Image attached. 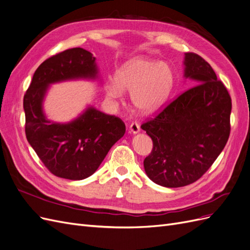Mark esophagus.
<instances>
[{"mask_svg":"<svg viewBox=\"0 0 250 250\" xmlns=\"http://www.w3.org/2000/svg\"><path fill=\"white\" fill-rule=\"evenodd\" d=\"M129 129H130V131H131L133 134H137V133H139V132L141 131V127H140V125H139L137 122H132V123L130 124Z\"/></svg>","mask_w":250,"mask_h":250,"instance_id":"1","label":"esophagus"}]
</instances>
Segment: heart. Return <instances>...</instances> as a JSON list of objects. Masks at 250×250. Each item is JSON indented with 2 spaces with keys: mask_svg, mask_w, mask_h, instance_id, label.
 I'll return each instance as SVG.
<instances>
[{
  "mask_svg": "<svg viewBox=\"0 0 250 250\" xmlns=\"http://www.w3.org/2000/svg\"><path fill=\"white\" fill-rule=\"evenodd\" d=\"M175 82V74L170 63L148 57H135L121 65L116 80L106 83L110 98H120L123 90L131 93L133 107L142 115L160 109L168 100Z\"/></svg>",
  "mask_w": 250,
  "mask_h": 250,
  "instance_id": "b5f03b06",
  "label": "heart"
}]
</instances>
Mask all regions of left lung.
Instances as JSON below:
<instances>
[{"label": "left lung", "instance_id": "1", "mask_svg": "<svg viewBox=\"0 0 250 250\" xmlns=\"http://www.w3.org/2000/svg\"><path fill=\"white\" fill-rule=\"evenodd\" d=\"M184 65V77L194 86L141 126L153 142L144 161L145 172L166 188L199 179L222 152L230 132L231 99L223 83L195 53H186Z\"/></svg>", "mask_w": 250, "mask_h": 250}]
</instances>
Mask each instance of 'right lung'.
<instances>
[{
    "label": "right lung",
    "mask_w": 250,
    "mask_h": 250,
    "mask_svg": "<svg viewBox=\"0 0 250 250\" xmlns=\"http://www.w3.org/2000/svg\"><path fill=\"white\" fill-rule=\"evenodd\" d=\"M76 79H99L96 58L82 48L65 50L44 60L37 67L24 96L29 144L52 174L71 180H81L94 174L126 130L120 118L93 106L69 123L47 119L42 103L49 86Z\"/></svg>",
    "instance_id": "obj_1"
}]
</instances>
